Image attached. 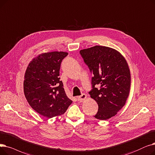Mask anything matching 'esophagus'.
Instances as JSON below:
<instances>
[{"mask_svg": "<svg viewBox=\"0 0 155 155\" xmlns=\"http://www.w3.org/2000/svg\"><path fill=\"white\" fill-rule=\"evenodd\" d=\"M86 97H87L86 94H82L81 95L79 96V97H78L77 98H78V100L79 101L82 102V101H83L84 100H86Z\"/></svg>", "mask_w": 155, "mask_h": 155, "instance_id": "obj_1", "label": "esophagus"}]
</instances>
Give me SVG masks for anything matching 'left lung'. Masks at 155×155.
<instances>
[{
    "label": "left lung",
    "mask_w": 155,
    "mask_h": 155,
    "mask_svg": "<svg viewBox=\"0 0 155 155\" xmlns=\"http://www.w3.org/2000/svg\"><path fill=\"white\" fill-rule=\"evenodd\" d=\"M80 54L93 75V90L89 93L98 105L94 117L109 119L125 105L129 97L131 76L128 63L119 51L105 46L81 50ZM96 84L101 88H95Z\"/></svg>",
    "instance_id": "8db88e82"
}]
</instances>
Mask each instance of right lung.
I'll use <instances>...</instances> for the list:
<instances>
[{
    "label": "right lung",
    "instance_id": "1",
    "mask_svg": "<svg viewBox=\"0 0 155 155\" xmlns=\"http://www.w3.org/2000/svg\"><path fill=\"white\" fill-rule=\"evenodd\" d=\"M65 51L39 54L29 63L25 74L24 93L29 105L47 118L64 114L72 101L65 94L59 71Z\"/></svg>",
    "mask_w": 155,
    "mask_h": 155
}]
</instances>
